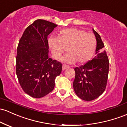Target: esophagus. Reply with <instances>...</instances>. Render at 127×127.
Returning <instances> with one entry per match:
<instances>
[{
    "mask_svg": "<svg viewBox=\"0 0 127 127\" xmlns=\"http://www.w3.org/2000/svg\"><path fill=\"white\" fill-rule=\"evenodd\" d=\"M69 66H67L66 64H63V66H62V68H63V70H65V69H67V67H69Z\"/></svg>",
    "mask_w": 127,
    "mask_h": 127,
    "instance_id": "esophagus-1",
    "label": "esophagus"
}]
</instances>
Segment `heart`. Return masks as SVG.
<instances>
[{"mask_svg":"<svg viewBox=\"0 0 127 127\" xmlns=\"http://www.w3.org/2000/svg\"><path fill=\"white\" fill-rule=\"evenodd\" d=\"M49 46L55 59L60 58L67 48L69 54L62 58L67 63L84 64L90 60L97 46L95 36L86 31L77 28H66L60 31L59 37H51Z\"/></svg>","mask_w":127,"mask_h":127,"instance_id":"b5f03b06","label":"heart"}]
</instances>
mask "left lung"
I'll return each mask as SVG.
<instances>
[{
    "label": "left lung",
    "mask_w": 127,
    "mask_h": 127,
    "mask_svg": "<svg viewBox=\"0 0 127 127\" xmlns=\"http://www.w3.org/2000/svg\"><path fill=\"white\" fill-rule=\"evenodd\" d=\"M97 40L96 56L84 65L75 68L73 89L76 95L86 101H91L105 91L109 70V60L99 34L93 30Z\"/></svg>",
    "instance_id": "obj_1"
}]
</instances>
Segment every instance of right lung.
Segmentation results:
<instances>
[{
  "label": "right lung",
  "instance_id": "add662e5",
  "mask_svg": "<svg viewBox=\"0 0 127 127\" xmlns=\"http://www.w3.org/2000/svg\"><path fill=\"white\" fill-rule=\"evenodd\" d=\"M57 25L38 19L30 25L19 40L17 49L16 75L23 91L31 97L47 95L55 87L62 64L48 56V36Z\"/></svg>",
  "mask_w": 127,
  "mask_h": 127
}]
</instances>
